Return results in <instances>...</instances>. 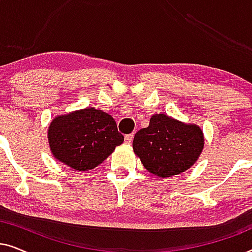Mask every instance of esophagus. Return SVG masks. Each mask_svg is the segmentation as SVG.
Instances as JSON below:
<instances>
[{
    "label": "esophagus",
    "mask_w": 252,
    "mask_h": 252,
    "mask_svg": "<svg viewBox=\"0 0 252 252\" xmlns=\"http://www.w3.org/2000/svg\"><path fill=\"white\" fill-rule=\"evenodd\" d=\"M133 137H134V134H133V133H132V134H128V135H126V136H125V143H127V144L132 143Z\"/></svg>",
    "instance_id": "esophagus-1"
}]
</instances>
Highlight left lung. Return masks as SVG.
I'll use <instances>...</instances> for the list:
<instances>
[{
  "label": "left lung",
  "instance_id": "obj_1",
  "mask_svg": "<svg viewBox=\"0 0 252 252\" xmlns=\"http://www.w3.org/2000/svg\"><path fill=\"white\" fill-rule=\"evenodd\" d=\"M204 148V134L196 124H186L170 116H151L149 126L133 140L134 154L144 168L159 178H170L190 168Z\"/></svg>",
  "mask_w": 252,
  "mask_h": 252
}]
</instances>
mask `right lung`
<instances>
[{"label":"right lung","mask_w":252,"mask_h":252,"mask_svg":"<svg viewBox=\"0 0 252 252\" xmlns=\"http://www.w3.org/2000/svg\"><path fill=\"white\" fill-rule=\"evenodd\" d=\"M48 142L55 159L75 171H91L124 142L111 115L86 108L56 116L48 127Z\"/></svg>","instance_id":"obj_1"}]
</instances>
